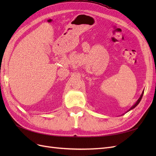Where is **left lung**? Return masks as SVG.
I'll use <instances>...</instances> for the list:
<instances>
[{
	"label": "left lung",
	"mask_w": 156,
	"mask_h": 156,
	"mask_svg": "<svg viewBox=\"0 0 156 156\" xmlns=\"http://www.w3.org/2000/svg\"><path fill=\"white\" fill-rule=\"evenodd\" d=\"M143 94H144V90L143 91V92H142V94H141V95H140V98L138 99V100L137 101H136V102L135 103V104L133 105V106H132L130 108H129V109L128 110V111H127V112H128V111H131V109H133V108H134L135 107H136V106H137V105L139 104V103H140V100H141V99H142V98H143Z\"/></svg>",
	"instance_id": "8db88e82"
}]
</instances>
